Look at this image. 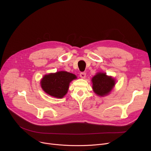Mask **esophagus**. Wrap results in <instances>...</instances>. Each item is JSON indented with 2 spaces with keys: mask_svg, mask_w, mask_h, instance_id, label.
Listing matches in <instances>:
<instances>
[{
  "mask_svg": "<svg viewBox=\"0 0 151 151\" xmlns=\"http://www.w3.org/2000/svg\"><path fill=\"white\" fill-rule=\"evenodd\" d=\"M80 76L81 78H85L86 76V73L85 72H81L80 74Z\"/></svg>",
  "mask_w": 151,
  "mask_h": 151,
  "instance_id": "1",
  "label": "esophagus"
}]
</instances>
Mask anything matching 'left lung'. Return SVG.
<instances>
[{"instance_id": "8db88e82", "label": "left lung", "mask_w": 151, "mask_h": 151, "mask_svg": "<svg viewBox=\"0 0 151 151\" xmlns=\"http://www.w3.org/2000/svg\"><path fill=\"white\" fill-rule=\"evenodd\" d=\"M92 82L94 92L99 96L108 94L115 85L114 79L107 76L105 73H98L92 78Z\"/></svg>"}]
</instances>
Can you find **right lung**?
Masks as SVG:
<instances>
[{"label": "right lung", "mask_w": 151, "mask_h": 151, "mask_svg": "<svg viewBox=\"0 0 151 151\" xmlns=\"http://www.w3.org/2000/svg\"><path fill=\"white\" fill-rule=\"evenodd\" d=\"M76 78L74 74L63 71H58L44 76L41 81V86L46 93L60 99L67 93L70 83Z\"/></svg>", "instance_id": "right-lung-1"}]
</instances>
